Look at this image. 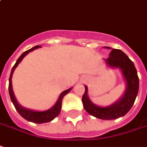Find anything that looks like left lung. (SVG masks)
Masks as SVG:
<instances>
[{
	"label": "left lung",
	"mask_w": 147,
	"mask_h": 147,
	"mask_svg": "<svg viewBox=\"0 0 147 147\" xmlns=\"http://www.w3.org/2000/svg\"><path fill=\"white\" fill-rule=\"evenodd\" d=\"M104 49H112L110 47H104ZM104 60L109 67L119 68L122 71L126 84L123 95L111 105L100 107L91 102L88 97V87L84 86L85 92L82 98V102L84 109L92 116L103 120L115 119L124 116L132 107L138 95L139 80L134 63L123 51L112 49L109 57Z\"/></svg>",
	"instance_id": "left-lung-1"
}]
</instances>
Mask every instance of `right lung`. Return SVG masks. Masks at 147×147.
<instances>
[{
	"label": "right lung",
	"mask_w": 147,
	"mask_h": 147,
	"mask_svg": "<svg viewBox=\"0 0 147 147\" xmlns=\"http://www.w3.org/2000/svg\"><path fill=\"white\" fill-rule=\"evenodd\" d=\"M40 48V46H35L33 48H32L29 50H28L26 52H24L21 55V56L18 58L16 60L15 65L13 67L12 71H11V74H10V77H9V95H10V98L13 102V105L15 107V108L17 111V112L20 114L21 116L23 117L24 119H25L29 122H32L35 123H49L51 122L56 118L60 112L61 111V105H62V99L64 97V95H67V93H69L70 91L71 90V88L69 89H67L65 91H63L58 98V100L56 101L55 105L50 109L47 110V111H34V110L28 109L25 108L22 106L20 105L19 102H17L14 92L13 90V85H12V77H13V74L14 70L16 69V67L18 66V64L21 62V60L24 59V57L28 55L30 52H32L33 50L36 49Z\"/></svg>",
	"instance_id": "right-lung-1"
}]
</instances>
